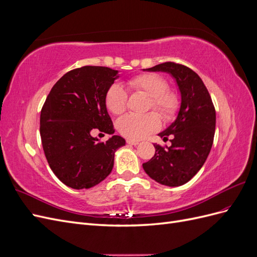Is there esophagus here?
<instances>
[{
    "mask_svg": "<svg viewBox=\"0 0 257 257\" xmlns=\"http://www.w3.org/2000/svg\"><path fill=\"white\" fill-rule=\"evenodd\" d=\"M126 143H127L128 145H132V146H137V145L139 144V143L136 142V141H132V139H127Z\"/></svg>",
    "mask_w": 257,
    "mask_h": 257,
    "instance_id": "esophagus-1",
    "label": "esophagus"
}]
</instances>
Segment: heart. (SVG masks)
Returning a JSON list of instances; mask_svg holds the SVG:
<instances>
[{
  "mask_svg": "<svg viewBox=\"0 0 257 257\" xmlns=\"http://www.w3.org/2000/svg\"><path fill=\"white\" fill-rule=\"evenodd\" d=\"M128 87L150 98L149 108L157 111L163 119L172 120L179 108L176 93L167 90L168 84L157 74H143L131 78ZM127 93L120 84H112L106 94V106L111 113L121 114L126 108ZM120 133L130 139H143L160 127L159 116L153 113L144 115L126 114L116 123Z\"/></svg>",
  "mask_w": 257,
  "mask_h": 257,
  "instance_id": "heart-1",
  "label": "heart"
}]
</instances>
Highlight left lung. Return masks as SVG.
I'll list each match as a JSON object with an SVG mask.
<instances>
[{"mask_svg": "<svg viewBox=\"0 0 257 257\" xmlns=\"http://www.w3.org/2000/svg\"><path fill=\"white\" fill-rule=\"evenodd\" d=\"M148 72H165L173 76L181 95L176 120L159 134L173 139L167 149L154 145V157L144 163L146 174L160 184L179 186L189 182L203 167L213 144L215 109L200 77L191 68L165 62Z\"/></svg>", "mask_w": 257, "mask_h": 257, "instance_id": "obj_1", "label": "left lung"}]
</instances>
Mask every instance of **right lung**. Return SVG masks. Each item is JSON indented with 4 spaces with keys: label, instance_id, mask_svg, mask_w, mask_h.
Segmentation results:
<instances>
[{
    "label": "right lung",
    "instance_id": "right-lung-1",
    "mask_svg": "<svg viewBox=\"0 0 257 257\" xmlns=\"http://www.w3.org/2000/svg\"><path fill=\"white\" fill-rule=\"evenodd\" d=\"M119 71L82 66L53 85L41 111V138L48 164L61 182L75 190L90 189L111 173L114 152L125 139L113 135L106 143L91 133L113 134L106 94Z\"/></svg>",
    "mask_w": 257,
    "mask_h": 257
}]
</instances>
